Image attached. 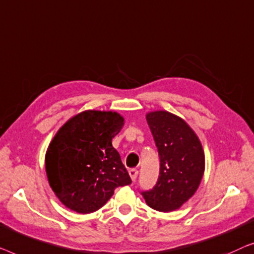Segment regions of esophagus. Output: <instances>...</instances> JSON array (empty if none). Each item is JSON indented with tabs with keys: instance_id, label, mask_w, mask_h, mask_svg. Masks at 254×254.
Wrapping results in <instances>:
<instances>
[{
	"instance_id": "obj_1",
	"label": "esophagus",
	"mask_w": 254,
	"mask_h": 254,
	"mask_svg": "<svg viewBox=\"0 0 254 254\" xmlns=\"http://www.w3.org/2000/svg\"><path fill=\"white\" fill-rule=\"evenodd\" d=\"M128 175H130L131 180L134 182L135 180H137V176H138V170L135 169V168H131V169L128 170Z\"/></svg>"
}]
</instances>
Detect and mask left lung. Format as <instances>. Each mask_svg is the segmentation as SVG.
I'll return each mask as SVG.
<instances>
[{
	"label": "left lung",
	"instance_id": "left-lung-1",
	"mask_svg": "<svg viewBox=\"0 0 254 254\" xmlns=\"http://www.w3.org/2000/svg\"><path fill=\"white\" fill-rule=\"evenodd\" d=\"M146 120L158 147L160 173L154 187L140 193L153 209L170 212L197 191L205 155L197 134L178 116L160 110L147 114Z\"/></svg>",
	"mask_w": 254,
	"mask_h": 254
}]
</instances>
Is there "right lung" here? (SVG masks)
Here are the masks:
<instances>
[{
    "label": "right lung",
    "instance_id": "1",
    "mask_svg": "<svg viewBox=\"0 0 254 254\" xmlns=\"http://www.w3.org/2000/svg\"><path fill=\"white\" fill-rule=\"evenodd\" d=\"M113 112L87 110L60 128L46 153L49 185L67 208L87 214L101 208L119 187L131 184L112 139L123 127Z\"/></svg>",
    "mask_w": 254,
    "mask_h": 254
}]
</instances>
